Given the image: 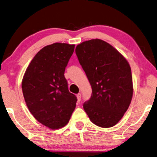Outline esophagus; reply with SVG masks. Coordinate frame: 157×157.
Returning a JSON list of instances; mask_svg holds the SVG:
<instances>
[{"label":"esophagus","mask_w":157,"mask_h":157,"mask_svg":"<svg viewBox=\"0 0 157 157\" xmlns=\"http://www.w3.org/2000/svg\"><path fill=\"white\" fill-rule=\"evenodd\" d=\"M77 101L80 102V100H81V94L80 93H78L77 95Z\"/></svg>","instance_id":"esophagus-1"}]
</instances>
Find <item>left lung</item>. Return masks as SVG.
<instances>
[{"instance_id":"1","label":"left lung","mask_w":157,"mask_h":157,"mask_svg":"<svg viewBox=\"0 0 157 157\" xmlns=\"http://www.w3.org/2000/svg\"><path fill=\"white\" fill-rule=\"evenodd\" d=\"M75 52L92 87L83 108L93 124L114 126L123 118L132 100L131 67L118 50L99 39L83 41Z\"/></svg>"}]
</instances>
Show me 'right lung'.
Listing matches in <instances>:
<instances>
[{
    "label": "right lung",
    "instance_id": "add662e5",
    "mask_svg": "<svg viewBox=\"0 0 157 157\" xmlns=\"http://www.w3.org/2000/svg\"><path fill=\"white\" fill-rule=\"evenodd\" d=\"M75 44L54 43L42 48L23 77V95L29 111L40 124L59 129L68 124L77 98L70 93L64 70Z\"/></svg>",
    "mask_w": 157,
    "mask_h": 157
}]
</instances>
